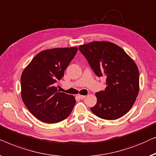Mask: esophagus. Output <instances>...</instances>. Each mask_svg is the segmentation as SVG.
<instances>
[{"label":"esophagus","instance_id":"34e87169","mask_svg":"<svg viewBox=\"0 0 156 156\" xmlns=\"http://www.w3.org/2000/svg\"><path fill=\"white\" fill-rule=\"evenodd\" d=\"M78 97H79V98H80V99L83 100V99H85V97H86V95H79Z\"/></svg>","mask_w":156,"mask_h":156}]
</instances>
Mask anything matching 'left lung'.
<instances>
[{
    "label": "left lung",
    "mask_w": 156,
    "mask_h": 156,
    "mask_svg": "<svg viewBox=\"0 0 156 156\" xmlns=\"http://www.w3.org/2000/svg\"><path fill=\"white\" fill-rule=\"evenodd\" d=\"M94 73L106 78L105 90L95 93L97 103L90 109L107 120L119 119L130 110L139 91V71L132 58L109 41H92L80 45Z\"/></svg>",
    "instance_id": "left-lung-1"
}]
</instances>
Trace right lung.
<instances>
[{
  "label": "right lung",
  "instance_id": "obj_1",
  "mask_svg": "<svg viewBox=\"0 0 156 156\" xmlns=\"http://www.w3.org/2000/svg\"><path fill=\"white\" fill-rule=\"evenodd\" d=\"M77 51V47L44 50L23 71L22 99L28 110L40 121L51 124L61 122L72 112L75 98L58 92L54 84L62 78Z\"/></svg>",
  "mask_w": 156,
  "mask_h": 156
}]
</instances>
